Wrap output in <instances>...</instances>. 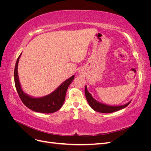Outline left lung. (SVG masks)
Masks as SVG:
<instances>
[{"label":"left lung","instance_id":"obj_1","mask_svg":"<svg viewBox=\"0 0 151 151\" xmlns=\"http://www.w3.org/2000/svg\"><path fill=\"white\" fill-rule=\"evenodd\" d=\"M85 94H86L87 101H88L89 106L91 107V108L93 109L96 111L103 113H109L118 111L121 109L127 107L131 102L130 101L129 103H127V104L120 105V106H109V105L104 104L103 103H99V101H96L94 98H93L92 95L88 92L86 86L85 87Z\"/></svg>","mask_w":151,"mask_h":151}]
</instances>
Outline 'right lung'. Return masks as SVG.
Returning a JSON list of instances; mask_svg holds the SVG:
<instances>
[{"label": "right lung", "instance_id": "add662e5", "mask_svg": "<svg viewBox=\"0 0 151 151\" xmlns=\"http://www.w3.org/2000/svg\"><path fill=\"white\" fill-rule=\"evenodd\" d=\"M22 53L17 58L14 68V82L17 92L22 102L26 106L31 110L36 112L43 113H51L58 111L64 103L65 94L68 87L71 84L72 81L74 79L73 75L63 83H62L58 88L52 93L41 98H35L30 96L25 93L22 89L20 82L19 80L17 72L18 62Z\"/></svg>", "mask_w": 151, "mask_h": 151}]
</instances>
